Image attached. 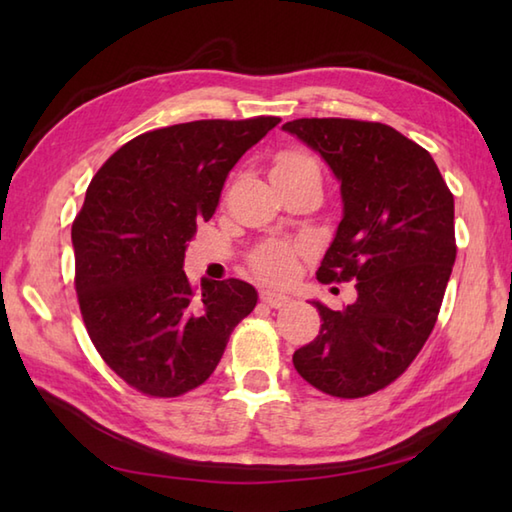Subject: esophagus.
<instances>
[{
  "label": "esophagus",
  "mask_w": 512,
  "mask_h": 512,
  "mask_svg": "<svg viewBox=\"0 0 512 512\" xmlns=\"http://www.w3.org/2000/svg\"><path fill=\"white\" fill-rule=\"evenodd\" d=\"M262 301L270 308H284V306H288L292 299L288 295H281V292H277V290H264Z\"/></svg>",
  "instance_id": "34e87169"
}]
</instances>
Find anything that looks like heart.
I'll return each instance as SVG.
<instances>
[{
  "instance_id": "heart-1",
  "label": "heart",
  "mask_w": 512,
  "mask_h": 512,
  "mask_svg": "<svg viewBox=\"0 0 512 512\" xmlns=\"http://www.w3.org/2000/svg\"><path fill=\"white\" fill-rule=\"evenodd\" d=\"M301 165H314V162L303 154H286L279 158L275 169H288V167H301ZM253 270L262 279L275 281V284H284V281L292 279V275H295L297 270L295 248L284 246V244H270V246L259 248L253 255Z\"/></svg>"
}]
</instances>
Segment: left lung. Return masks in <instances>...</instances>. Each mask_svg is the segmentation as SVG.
Here are the masks:
<instances>
[{
    "mask_svg": "<svg viewBox=\"0 0 512 512\" xmlns=\"http://www.w3.org/2000/svg\"><path fill=\"white\" fill-rule=\"evenodd\" d=\"M284 132L325 160L343 217L319 281H356L343 310L312 301L321 330L292 356L312 387L361 398L411 365L436 325L455 264L453 195L427 149L394 127L352 118H297Z\"/></svg>",
    "mask_w": 512,
    "mask_h": 512,
    "instance_id": "8db88e82",
    "label": "left lung"
}]
</instances>
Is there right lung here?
I'll return each instance as SVG.
<instances>
[{
  "instance_id": "1",
  "label": "right lung",
  "mask_w": 512,
  "mask_h": 512,
  "mask_svg": "<svg viewBox=\"0 0 512 512\" xmlns=\"http://www.w3.org/2000/svg\"><path fill=\"white\" fill-rule=\"evenodd\" d=\"M277 116L193 121L140 134L92 178L72 224L76 295L90 339L127 385L173 398L213 374L257 306L239 279L184 275V250L211 220L237 160Z\"/></svg>"
}]
</instances>
